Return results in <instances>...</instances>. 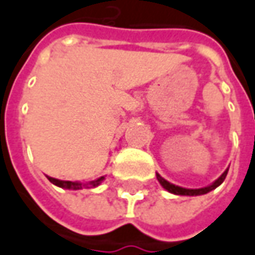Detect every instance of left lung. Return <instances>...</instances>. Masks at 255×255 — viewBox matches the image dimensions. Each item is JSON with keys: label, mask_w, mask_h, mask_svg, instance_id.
Listing matches in <instances>:
<instances>
[{"label": "left lung", "mask_w": 255, "mask_h": 255, "mask_svg": "<svg viewBox=\"0 0 255 255\" xmlns=\"http://www.w3.org/2000/svg\"><path fill=\"white\" fill-rule=\"evenodd\" d=\"M227 172H229V168L226 169V171L217 178V179L212 183V185H209L206 188H200V189H186V188H180V186H176V185H173L171 182H168V180H165L159 175V173H156V179L158 182L162 185L163 189H166L168 192H171L173 195H183V196H199V195H205V193H209L210 190H213L217 186H220L222 183H223V180L226 179V176H227Z\"/></svg>", "instance_id": "8db88e82"}]
</instances>
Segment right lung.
I'll return each instance as SVG.
<instances>
[{
  "label": "right lung",
  "instance_id": "1",
  "mask_svg": "<svg viewBox=\"0 0 255 255\" xmlns=\"http://www.w3.org/2000/svg\"><path fill=\"white\" fill-rule=\"evenodd\" d=\"M48 179L53 183V185H56L59 188H63V189H70V190H79V189H83L86 185H89L90 188H96V186H99L101 182L104 180V176H101L99 179L92 180L90 183H82V182H72V180H60V179H55V178H50L48 176Z\"/></svg>",
  "mask_w": 255,
  "mask_h": 255
}]
</instances>
